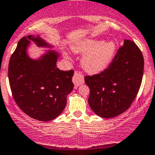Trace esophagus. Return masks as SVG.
<instances>
[{"label": "esophagus", "instance_id": "1", "mask_svg": "<svg viewBox=\"0 0 155 155\" xmlns=\"http://www.w3.org/2000/svg\"><path fill=\"white\" fill-rule=\"evenodd\" d=\"M72 81H73L75 87H78L83 84L84 82V79L83 75L81 74L78 72H75L73 78H72Z\"/></svg>", "mask_w": 155, "mask_h": 155}]
</instances>
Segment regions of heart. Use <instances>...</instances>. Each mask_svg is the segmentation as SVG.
<instances>
[{
	"instance_id": "heart-1",
	"label": "heart",
	"mask_w": 155,
	"mask_h": 155,
	"mask_svg": "<svg viewBox=\"0 0 155 155\" xmlns=\"http://www.w3.org/2000/svg\"><path fill=\"white\" fill-rule=\"evenodd\" d=\"M76 54H84L81 64L89 74H97L110 66L116 54V44L114 41L87 39L77 42L71 47Z\"/></svg>"
}]
</instances>
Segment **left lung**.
Listing matches in <instances>:
<instances>
[{"mask_svg":"<svg viewBox=\"0 0 155 155\" xmlns=\"http://www.w3.org/2000/svg\"><path fill=\"white\" fill-rule=\"evenodd\" d=\"M144 58L136 44L125 39L113 62L103 72L85 76L90 88L88 104L103 118H113L127 110L135 100L143 78Z\"/></svg>","mask_w":155,"mask_h":155,"instance_id":"1","label":"left lung"}]
</instances>
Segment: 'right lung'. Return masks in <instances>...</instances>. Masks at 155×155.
Here are the masks:
<instances>
[{
  "label": "right lung",
  "mask_w": 155,
  "mask_h": 155,
  "mask_svg": "<svg viewBox=\"0 0 155 155\" xmlns=\"http://www.w3.org/2000/svg\"><path fill=\"white\" fill-rule=\"evenodd\" d=\"M31 41L38 47L53 48L39 35L22 38L10 57L9 83L18 107L32 119L47 122L64 110L67 96L74 87V71L56 67L59 54L54 50H45L36 59L30 58L27 48Z\"/></svg>",
  "instance_id": "add662e5"
}]
</instances>
